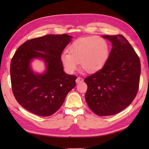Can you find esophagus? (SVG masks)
I'll return each instance as SVG.
<instances>
[{
    "instance_id": "34e87169",
    "label": "esophagus",
    "mask_w": 149,
    "mask_h": 149,
    "mask_svg": "<svg viewBox=\"0 0 149 149\" xmlns=\"http://www.w3.org/2000/svg\"><path fill=\"white\" fill-rule=\"evenodd\" d=\"M76 83H81V82H83V78H81V77H78L77 78V79H76Z\"/></svg>"
}]
</instances>
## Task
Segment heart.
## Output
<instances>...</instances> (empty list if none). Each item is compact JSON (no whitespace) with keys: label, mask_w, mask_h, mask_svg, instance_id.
<instances>
[{"label":"heart","mask_w":149,"mask_h":149,"mask_svg":"<svg viewBox=\"0 0 149 149\" xmlns=\"http://www.w3.org/2000/svg\"><path fill=\"white\" fill-rule=\"evenodd\" d=\"M69 52L61 55L63 65L69 73L77 70L79 62L87 72L93 73L100 70L107 61L109 47L102 38L90 36L75 40L69 47Z\"/></svg>","instance_id":"b5f03b06"}]
</instances>
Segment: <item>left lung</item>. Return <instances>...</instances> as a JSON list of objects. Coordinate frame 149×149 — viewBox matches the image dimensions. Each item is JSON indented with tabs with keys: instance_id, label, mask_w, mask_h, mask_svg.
<instances>
[{
	"instance_id": "obj_1",
	"label": "left lung",
	"mask_w": 149,
	"mask_h": 149,
	"mask_svg": "<svg viewBox=\"0 0 149 149\" xmlns=\"http://www.w3.org/2000/svg\"><path fill=\"white\" fill-rule=\"evenodd\" d=\"M112 44L105 65L84 79L88 85L85 99L99 116L118 113L128 107L138 90L140 61L131 44L122 35H104Z\"/></svg>"
}]
</instances>
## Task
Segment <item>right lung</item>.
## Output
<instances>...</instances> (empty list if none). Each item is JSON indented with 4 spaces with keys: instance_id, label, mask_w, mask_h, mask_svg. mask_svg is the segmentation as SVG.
I'll use <instances>...</instances> for the list:
<instances>
[{
    "instance_id": "1",
    "label": "right lung",
    "mask_w": 149,
    "mask_h": 149,
    "mask_svg": "<svg viewBox=\"0 0 149 149\" xmlns=\"http://www.w3.org/2000/svg\"><path fill=\"white\" fill-rule=\"evenodd\" d=\"M72 36L48 34L24 43L13 57L10 66L13 93L25 109L41 116L52 115L62 106L77 77L63 70L61 55ZM40 59L45 65L42 73L34 71L31 63Z\"/></svg>"
}]
</instances>
